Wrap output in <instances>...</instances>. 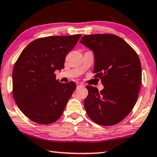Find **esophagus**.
Wrapping results in <instances>:
<instances>
[{"mask_svg": "<svg viewBox=\"0 0 157 157\" xmlns=\"http://www.w3.org/2000/svg\"><path fill=\"white\" fill-rule=\"evenodd\" d=\"M84 84H83V83H77L76 84V87L77 88H78V87H82V86H84Z\"/></svg>", "mask_w": 157, "mask_h": 157, "instance_id": "obj_1", "label": "esophagus"}]
</instances>
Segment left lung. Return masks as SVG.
Segmentation results:
<instances>
[{"label":"left lung","instance_id":"obj_1","mask_svg":"<svg viewBox=\"0 0 157 157\" xmlns=\"http://www.w3.org/2000/svg\"><path fill=\"white\" fill-rule=\"evenodd\" d=\"M80 43L93 52L94 77L104 89L86 86V113L94 122L112 126L130 113L138 100L142 81L138 55L124 40L113 34L87 35Z\"/></svg>","mask_w":157,"mask_h":157}]
</instances>
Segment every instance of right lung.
<instances>
[{"label": "right lung", "instance_id": "add662e5", "mask_svg": "<svg viewBox=\"0 0 157 157\" xmlns=\"http://www.w3.org/2000/svg\"><path fill=\"white\" fill-rule=\"evenodd\" d=\"M81 36L38 38L29 44L17 59L12 73L13 97L31 121L49 124L63 114L76 85L73 82H59L55 72L64 68L65 57Z\"/></svg>", "mask_w": 157, "mask_h": 157}]
</instances>
